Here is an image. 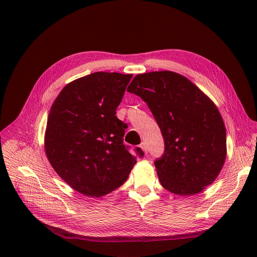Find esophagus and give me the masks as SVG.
<instances>
[{
	"label": "esophagus",
	"mask_w": 257,
	"mask_h": 257,
	"mask_svg": "<svg viewBox=\"0 0 257 257\" xmlns=\"http://www.w3.org/2000/svg\"><path fill=\"white\" fill-rule=\"evenodd\" d=\"M139 148L143 151V153L145 154V155H148V153H149V150H148V146H146V144L144 143V142H142L140 145H139Z\"/></svg>",
	"instance_id": "obj_1"
}]
</instances>
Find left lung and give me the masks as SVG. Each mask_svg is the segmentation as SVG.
I'll list each match as a JSON object with an SVG mask.
<instances>
[{
    "mask_svg": "<svg viewBox=\"0 0 257 257\" xmlns=\"http://www.w3.org/2000/svg\"><path fill=\"white\" fill-rule=\"evenodd\" d=\"M127 91L148 103L164 137V155L155 162L162 186L187 196L210 185L227 155L225 124L212 100L172 71L138 74Z\"/></svg>",
    "mask_w": 257,
    "mask_h": 257,
    "instance_id": "1",
    "label": "left lung"
}]
</instances>
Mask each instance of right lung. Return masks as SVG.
Listing matches in <instances>:
<instances>
[{
    "label": "right lung",
    "instance_id": "1",
    "mask_svg": "<svg viewBox=\"0 0 257 257\" xmlns=\"http://www.w3.org/2000/svg\"><path fill=\"white\" fill-rule=\"evenodd\" d=\"M132 74L95 72L67 84L48 118L45 150L56 173L88 197L119 188L136 164L116 117ZM143 156L140 149H136Z\"/></svg>",
    "mask_w": 257,
    "mask_h": 257
}]
</instances>
